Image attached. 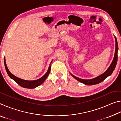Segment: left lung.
<instances>
[{
	"instance_id": "1",
	"label": "left lung",
	"mask_w": 121,
	"mask_h": 121,
	"mask_svg": "<svg viewBox=\"0 0 121 121\" xmlns=\"http://www.w3.org/2000/svg\"><path fill=\"white\" fill-rule=\"evenodd\" d=\"M115 42H116V48H115V55H114V58L113 60L112 61V63L109 66V68L106 70L103 74L95 78L91 79H81L79 78H78L77 77L73 75V77H74L76 79H77V81H78L84 84L85 85H95L97 84L101 83V82L103 81L104 80L107 78L108 76H109L113 72L115 68L116 65L117 64V51H118V44L116 38L115 37Z\"/></svg>"
}]
</instances>
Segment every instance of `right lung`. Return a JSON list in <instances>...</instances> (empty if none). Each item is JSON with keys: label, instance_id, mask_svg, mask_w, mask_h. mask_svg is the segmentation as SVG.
<instances>
[{"label": "right lung", "instance_id": "right-lung-1", "mask_svg": "<svg viewBox=\"0 0 121 121\" xmlns=\"http://www.w3.org/2000/svg\"><path fill=\"white\" fill-rule=\"evenodd\" d=\"M4 64H5L6 70L8 75H9L10 78L13 79L14 81L16 82L19 85L21 86L24 88H27V89H34V88H35L38 86L40 85V84H42L45 81V80L46 79V78L48 77V74L50 73L51 70V66H50L46 73L43 76L40 78L39 79L35 81H26L16 77L15 76L13 75L11 72H10L9 69L7 68L6 64L5 57H4Z\"/></svg>", "mask_w": 121, "mask_h": 121}]
</instances>
